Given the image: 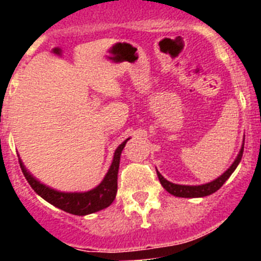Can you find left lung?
I'll return each mask as SVG.
<instances>
[{"label": "left lung", "instance_id": "left-lung-1", "mask_svg": "<svg viewBox=\"0 0 261 261\" xmlns=\"http://www.w3.org/2000/svg\"><path fill=\"white\" fill-rule=\"evenodd\" d=\"M243 149L244 144L243 146H242L241 151H239L238 156H237V159L234 161V163L230 166L229 170L226 172H223L220 177H217L216 180L211 181V183L208 184H202V186H180V184H174L171 183V181L166 180L165 177L159 174L158 171H156V175H158V179L159 181H161V184L163 186V188H165L168 193H171V195L177 196V197H204V196H209L212 195V193L216 192V191L220 190L221 187L223 186V183L229 179L230 175L234 172L237 166L241 162L242 155H243Z\"/></svg>", "mask_w": 261, "mask_h": 261}]
</instances>
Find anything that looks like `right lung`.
I'll list each match as a JSON object with an SVG mask.
<instances>
[{"label": "right lung", "instance_id": "1", "mask_svg": "<svg viewBox=\"0 0 261 261\" xmlns=\"http://www.w3.org/2000/svg\"><path fill=\"white\" fill-rule=\"evenodd\" d=\"M126 141L128 140H125L123 144L119 145V147L115 151L112 165H111L110 170H108L107 175L105 176L102 183L99 184L96 188H94V190L89 191V192L66 193L55 191L36 180L35 177L27 171L20 159L19 165L20 168H22L23 175L27 179L30 186L32 187V190L35 191L39 196H41L45 201H48L49 204L55 205V206H57L61 211L68 212L70 214L86 216V214L102 211V209L107 208V206H110L114 202L115 196H116L117 192V172H119L120 155H121V151H123Z\"/></svg>", "mask_w": 261, "mask_h": 261}]
</instances>
